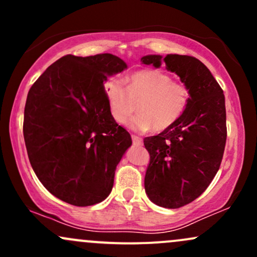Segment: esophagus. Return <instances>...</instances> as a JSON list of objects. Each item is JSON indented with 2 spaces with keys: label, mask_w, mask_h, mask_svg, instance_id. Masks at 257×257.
Instances as JSON below:
<instances>
[{
  "label": "esophagus",
  "mask_w": 257,
  "mask_h": 257,
  "mask_svg": "<svg viewBox=\"0 0 257 257\" xmlns=\"http://www.w3.org/2000/svg\"><path fill=\"white\" fill-rule=\"evenodd\" d=\"M132 140H133V144L134 145H143V139H141L140 137H137V135H132Z\"/></svg>",
  "instance_id": "34e87169"
}]
</instances>
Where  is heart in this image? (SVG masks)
I'll return each instance as SVG.
<instances>
[{"label": "heart", "instance_id": "b5f03b06", "mask_svg": "<svg viewBox=\"0 0 257 257\" xmlns=\"http://www.w3.org/2000/svg\"><path fill=\"white\" fill-rule=\"evenodd\" d=\"M105 95L111 116L120 124L129 119L139 104L140 113L129 122V126L139 132L152 126L156 132L170 128L190 102V89L157 70L133 73L128 87L118 78L108 79L105 83Z\"/></svg>", "mask_w": 257, "mask_h": 257}]
</instances>
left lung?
<instances>
[{
	"mask_svg": "<svg viewBox=\"0 0 257 257\" xmlns=\"http://www.w3.org/2000/svg\"><path fill=\"white\" fill-rule=\"evenodd\" d=\"M141 63H164L190 89L184 114L161 134L144 139L150 153L146 194L155 204L178 209L198 198L219 170L227 138L225 95L208 67L190 55H145Z\"/></svg>",
	"mask_w": 257,
	"mask_h": 257,
	"instance_id": "8db88e82",
	"label": "left lung"
}]
</instances>
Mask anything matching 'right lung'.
Wrapping results in <instances>:
<instances>
[{
    "label": "right lung",
    "mask_w": 257,
    "mask_h": 257,
    "mask_svg": "<svg viewBox=\"0 0 257 257\" xmlns=\"http://www.w3.org/2000/svg\"><path fill=\"white\" fill-rule=\"evenodd\" d=\"M126 64L116 55H65L32 84L24 111V139L35 174L57 198L76 206L107 198L114 170L132 145L111 116L107 77Z\"/></svg>",
    "instance_id": "add662e5"
}]
</instances>
